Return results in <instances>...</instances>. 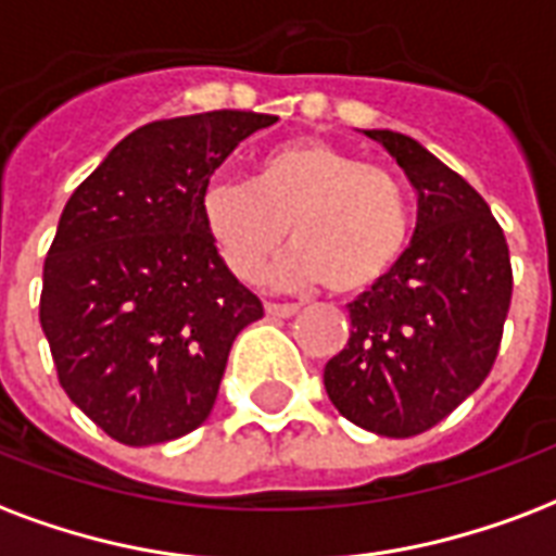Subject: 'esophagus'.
I'll return each instance as SVG.
<instances>
[{
	"label": "esophagus",
	"instance_id": "esophagus-1",
	"mask_svg": "<svg viewBox=\"0 0 556 556\" xmlns=\"http://www.w3.org/2000/svg\"><path fill=\"white\" fill-rule=\"evenodd\" d=\"M265 312H268L270 317H294L296 312H300V306H296V303H268Z\"/></svg>",
	"mask_w": 556,
	"mask_h": 556
}]
</instances>
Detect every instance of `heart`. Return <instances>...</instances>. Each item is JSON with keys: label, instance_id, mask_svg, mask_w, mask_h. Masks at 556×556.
I'll list each match as a JSON object with an SVG mask.
<instances>
[{"label": "heart", "instance_id": "obj_1", "mask_svg": "<svg viewBox=\"0 0 556 556\" xmlns=\"http://www.w3.org/2000/svg\"><path fill=\"white\" fill-rule=\"evenodd\" d=\"M198 218L218 260L256 279L291 230V253L270 277L317 282L338 296L370 291L408 244V201L396 177L326 139L303 137L256 160L250 184L212 180Z\"/></svg>", "mask_w": 556, "mask_h": 556}]
</instances>
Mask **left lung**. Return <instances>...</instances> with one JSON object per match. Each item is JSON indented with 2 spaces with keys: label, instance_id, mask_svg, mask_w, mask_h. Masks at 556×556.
Wrapping results in <instances>:
<instances>
[{
  "label": "left lung",
  "instance_id": "8db88e82",
  "mask_svg": "<svg viewBox=\"0 0 556 556\" xmlns=\"http://www.w3.org/2000/svg\"><path fill=\"white\" fill-rule=\"evenodd\" d=\"M417 189L414 241L379 286L350 303L353 332L324 384L350 422L381 438L438 426L493 367L514 294L510 250L481 194L393 130H364Z\"/></svg>",
  "mask_w": 556,
  "mask_h": 556
}]
</instances>
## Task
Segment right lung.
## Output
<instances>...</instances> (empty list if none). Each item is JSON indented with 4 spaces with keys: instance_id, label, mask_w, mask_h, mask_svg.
<instances>
[{
    "instance_id": "add662e5",
    "label": "right lung",
    "mask_w": 556,
    "mask_h": 556,
    "mask_svg": "<svg viewBox=\"0 0 556 556\" xmlns=\"http://www.w3.org/2000/svg\"><path fill=\"white\" fill-rule=\"evenodd\" d=\"M274 122L210 110L137 127L63 206L40 326L66 396L125 446L198 429L236 334L265 315L206 239L198 198L232 148Z\"/></svg>"
}]
</instances>
